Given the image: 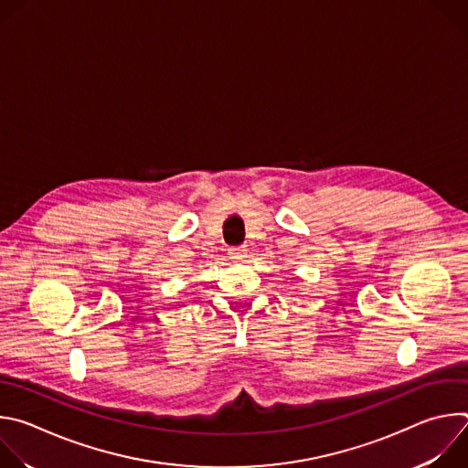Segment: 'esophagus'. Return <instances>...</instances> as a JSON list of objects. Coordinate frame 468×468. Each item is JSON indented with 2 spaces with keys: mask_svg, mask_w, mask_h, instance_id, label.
Masks as SVG:
<instances>
[{
  "mask_svg": "<svg viewBox=\"0 0 468 468\" xmlns=\"http://www.w3.org/2000/svg\"><path fill=\"white\" fill-rule=\"evenodd\" d=\"M229 257L235 259V261H242L246 257V248L244 246H239V248H231L229 250Z\"/></svg>",
  "mask_w": 468,
  "mask_h": 468,
  "instance_id": "esophagus-1",
  "label": "esophagus"
}]
</instances>
